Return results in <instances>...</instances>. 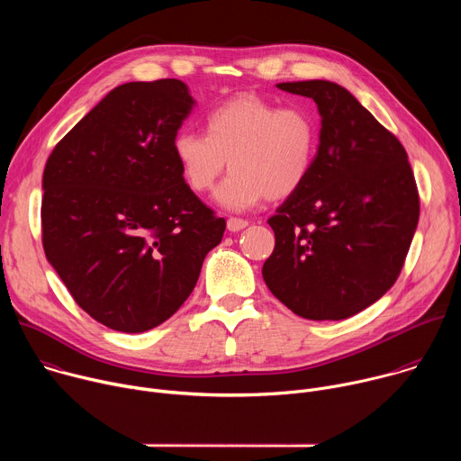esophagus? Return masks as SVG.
<instances>
[{
  "label": "esophagus",
  "mask_w": 461,
  "mask_h": 461,
  "mask_svg": "<svg viewBox=\"0 0 461 461\" xmlns=\"http://www.w3.org/2000/svg\"><path fill=\"white\" fill-rule=\"evenodd\" d=\"M226 226H228V231L237 233V231H240V230H244V228L248 226V221H244V219H237V217H230V219H228V222H226Z\"/></svg>",
  "instance_id": "obj_1"
}]
</instances>
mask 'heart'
Listing matches in <instances>:
<instances>
[{"label": "heart", "instance_id": "1", "mask_svg": "<svg viewBox=\"0 0 461 461\" xmlns=\"http://www.w3.org/2000/svg\"><path fill=\"white\" fill-rule=\"evenodd\" d=\"M206 135L178 131L171 140L175 160L191 189L217 187L215 201L228 212H246L265 196L295 193L313 166L317 131L308 113L279 107L257 95L235 96L204 118Z\"/></svg>", "mask_w": 461, "mask_h": 461}]
</instances>
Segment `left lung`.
<instances>
[{"label":"left lung","mask_w":461,"mask_h":461,"mask_svg":"<svg viewBox=\"0 0 461 461\" xmlns=\"http://www.w3.org/2000/svg\"><path fill=\"white\" fill-rule=\"evenodd\" d=\"M321 116L310 175L268 219L270 292L294 313L339 321L396 283L420 219V196L400 140L357 98L328 80L283 82Z\"/></svg>","instance_id":"8db88e82"}]
</instances>
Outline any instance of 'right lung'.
<instances>
[{
    "mask_svg": "<svg viewBox=\"0 0 461 461\" xmlns=\"http://www.w3.org/2000/svg\"><path fill=\"white\" fill-rule=\"evenodd\" d=\"M193 105L180 80L118 86L45 164V257L111 330L140 334L169 319L222 240L226 221L189 189L171 149Z\"/></svg>",
    "mask_w": 461,
    "mask_h": 461,
    "instance_id": "right-lung-1",
    "label": "right lung"
}]
</instances>
